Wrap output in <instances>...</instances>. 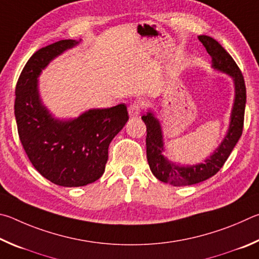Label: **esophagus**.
Wrapping results in <instances>:
<instances>
[{
	"label": "esophagus",
	"mask_w": 259,
	"mask_h": 259,
	"mask_svg": "<svg viewBox=\"0 0 259 259\" xmlns=\"http://www.w3.org/2000/svg\"><path fill=\"white\" fill-rule=\"evenodd\" d=\"M142 109V104L139 101L133 102L131 106L128 107V113L131 118H138L140 116V112H141Z\"/></svg>",
	"instance_id": "esophagus-1"
}]
</instances>
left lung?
<instances>
[{"label": "left lung", "instance_id": "8db88e82", "mask_svg": "<svg viewBox=\"0 0 259 259\" xmlns=\"http://www.w3.org/2000/svg\"><path fill=\"white\" fill-rule=\"evenodd\" d=\"M198 38L211 57L212 68L225 72L233 78L235 90L234 103L232 113H231L229 131L223 142L209 158H207L205 162L187 167L175 165L164 157L162 155L164 142H162V132L159 120L153 116L151 111L142 116V120L147 126V159L152 174L161 182L169 183L174 187L197 184L214 176L228 160L235 144L242 135L243 130L247 95L242 72L233 58L216 39L206 35L198 36Z\"/></svg>", "mask_w": 259, "mask_h": 259}]
</instances>
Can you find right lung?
I'll return each mask as SVG.
<instances>
[{"label": "right lung", "mask_w": 259, "mask_h": 259, "mask_svg": "<svg viewBox=\"0 0 259 259\" xmlns=\"http://www.w3.org/2000/svg\"><path fill=\"white\" fill-rule=\"evenodd\" d=\"M61 39L39 49L16 86L15 116L20 142L38 173L61 187H84L101 178L112 139L128 120L126 104L91 109L70 120L56 119L40 102L37 78L49 62L75 47Z\"/></svg>", "instance_id": "obj_1"}]
</instances>
